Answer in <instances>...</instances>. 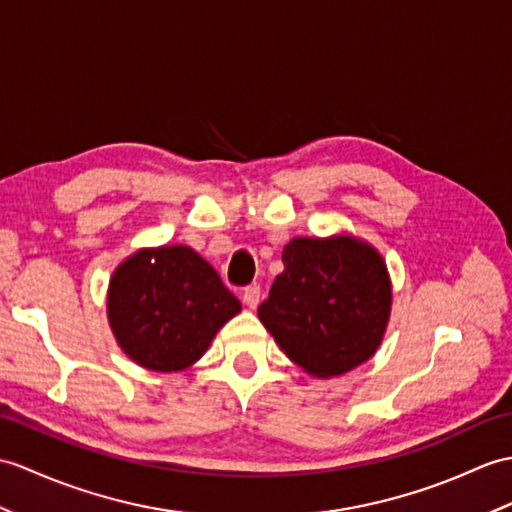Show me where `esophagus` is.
Returning <instances> with one entry per match:
<instances>
[{"label": "esophagus", "instance_id": "obj_1", "mask_svg": "<svg viewBox=\"0 0 512 512\" xmlns=\"http://www.w3.org/2000/svg\"><path fill=\"white\" fill-rule=\"evenodd\" d=\"M242 299H244V303L248 307H251V310H255V307L261 301V288H259V285H248V288H244Z\"/></svg>", "mask_w": 512, "mask_h": 512}]
</instances>
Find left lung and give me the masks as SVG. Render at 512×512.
I'll return each instance as SVG.
<instances>
[{
  "label": "left lung",
  "instance_id": "8db88e82",
  "mask_svg": "<svg viewBox=\"0 0 512 512\" xmlns=\"http://www.w3.org/2000/svg\"><path fill=\"white\" fill-rule=\"evenodd\" d=\"M281 259L283 272L257 314L285 355L316 377L371 358L390 314L382 257L353 237H296Z\"/></svg>",
  "mask_w": 512,
  "mask_h": 512
}]
</instances>
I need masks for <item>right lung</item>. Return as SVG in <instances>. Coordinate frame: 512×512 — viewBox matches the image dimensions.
Listing matches in <instances>:
<instances>
[{"label": "right lung", "mask_w": 512, "mask_h": 512, "mask_svg": "<svg viewBox=\"0 0 512 512\" xmlns=\"http://www.w3.org/2000/svg\"><path fill=\"white\" fill-rule=\"evenodd\" d=\"M242 310L205 259L187 246L141 251L115 270L109 323L128 358L150 371H181Z\"/></svg>", "instance_id": "obj_1"}]
</instances>
